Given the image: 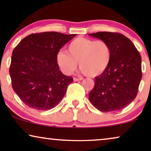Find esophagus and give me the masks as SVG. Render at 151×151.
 Wrapping results in <instances>:
<instances>
[{
    "mask_svg": "<svg viewBox=\"0 0 151 151\" xmlns=\"http://www.w3.org/2000/svg\"><path fill=\"white\" fill-rule=\"evenodd\" d=\"M83 78H73V81L74 82H78L80 81V80H82Z\"/></svg>",
    "mask_w": 151,
    "mask_h": 151,
    "instance_id": "esophagus-1",
    "label": "esophagus"
}]
</instances>
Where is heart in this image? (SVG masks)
Listing matches in <instances>:
<instances>
[{"mask_svg":"<svg viewBox=\"0 0 151 151\" xmlns=\"http://www.w3.org/2000/svg\"><path fill=\"white\" fill-rule=\"evenodd\" d=\"M112 50L106 41L95 40L78 37L71 41L67 47V53L60 51L56 61L64 73H73L78 66L86 76L91 78L102 75L110 65Z\"/></svg>","mask_w":151,"mask_h":151,"instance_id":"1","label":"heart"}]
</instances>
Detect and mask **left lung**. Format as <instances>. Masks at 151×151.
I'll list each match as a JSON object with an SVG mask.
<instances>
[{"mask_svg":"<svg viewBox=\"0 0 151 151\" xmlns=\"http://www.w3.org/2000/svg\"><path fill=\"white\" fill-rule=\"evenodd\" d=\"M89 36L108 42L112 58L106 71L95 78L88 99L102 112L121 110L137 96L142 77L141 55L131 40L119 33L101 32Z\"/></svg>","mask_w":151,"mask_h":151,"instance_id":"obj_1","label":"left lung"}]
</instances>
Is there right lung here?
Listing matches in <instances>:
<instances>
[{
	"label": "right lung",
	"instance_id": "obj_1",
	"mask_svg": "<svg viewBox=\"0 0 151 151\" xmlns=\"http://www.w3.org/2000/svg\"><path fill=\"white\" fill-rule=\"evenodd\" d=\"M76 36L55 32L32 34L14 48L9 67L12 85L27 106L47 111L63 99L73 78L60 71L56 55Z\"/></svg>",
	"mask_w": 151,
	"mask_h": 151
}]
</instances>
